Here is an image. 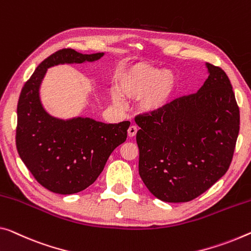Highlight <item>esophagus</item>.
Here are the masks:
<instances>
[{"label": "esophagus", "mask_w": 251, "mask_h": 251, "mask_svg": "<svg viewBox=\"0 0 251 251\" xmlns=\"http://www.w3.org/2000/svg\"><path fill=\"white\" fill-rule=\"evenodd\" d=\"M137 131H138L137 126H130L129 129H128V136H129L130 138H131V137H134V136H136Z\"/></svg>", "instance_id": "obj_1"}]
</instances>
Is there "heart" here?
<instances>
[{
	"mask_svg": "<svg viewBox=\"0 0 251 251\" xmlns=\"http://www.w3.org/2000/svg\"><path fill=\"white\" fill-rule=\"evenodd\" d=\"M117 88L110 92L113 103L121 105L122 95L140 99L145 112H156L167 105L177 88V77L172 71L159 69L147 63H137L126 67L117 78Z\"/></svg>",
	"mask_w": 251,
	"mask_h": 251,
	"instance_id": "heart-1",
	"label": "heart"
}]
</instances>
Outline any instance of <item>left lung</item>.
Here are the masks:
<instances>
[{
    "label": "left lung",
    "instance_id": "8db88e82",
    "mask_svg": "<svg viewBox=\"0 0 251 251\" xmlns=\"http://www.w3.org/2000/svg\"><path fill=\"white\" fill-rule=\"evenodd\" d=\"M209 77L194 94L156 112L134 118L139 175L164 202L192 201L229 169L239 134L240 113L225 71L206 63Z\"/></svg>",
    "mask_w": 251,
    "mask_h": 251
}]
</instances>
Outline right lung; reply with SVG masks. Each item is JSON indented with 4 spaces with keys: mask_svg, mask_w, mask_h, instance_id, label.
<instances>
[{
    "mask_svg": "<svg viewBox=\"0 0 251 251\" xmlns=\"http://www.w3.org/2000/svg\"><path fill=\"white\" fill-rule=\"evenodd\" d=\"M103 52L61 49L36 68L18 102L15 142L19 156L37 182L57 194L85 190L101 174L113 150L126 141L130 122L103 123L90 118L51 117L40 101L39 88L49 67L95 61Z\"/></svg>",
    "mask_w": 251,
    "mask_h": 251,
    "instance_id": "1",
    "label": "right lung"
}]
</instances>
